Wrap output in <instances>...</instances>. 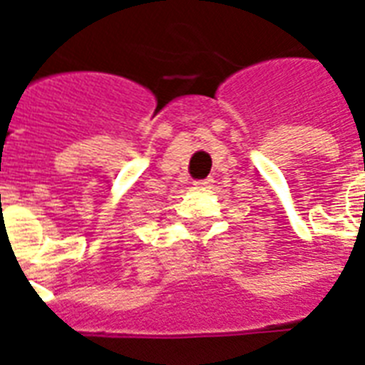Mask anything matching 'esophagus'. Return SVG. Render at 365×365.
I'll return each mask as SVG.
<instances>
[{
	"instance_id": "esophagus-1",
	"label": "esophagus",
	"mask_w": 365,
	"mask_h": 365,
	"mask_svg": "<svg viewBox=\"0 0 365 365\" xmlns=\"http://www.w3.org/2000/svg\"><path fill=\"white\" fill-rule=\"evenodd\" d=\"M210 183H212V178H205V180H195L193 185L197 189H206V187H210Z\"/></svg>"
}]
</instances>
